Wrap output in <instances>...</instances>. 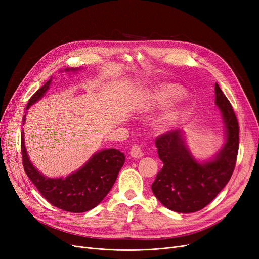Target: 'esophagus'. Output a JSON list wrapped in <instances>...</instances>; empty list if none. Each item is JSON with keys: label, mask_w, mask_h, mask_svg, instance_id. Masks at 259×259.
Wrapping results in <instances>:
<instances>
[{"label": "esophagus", "mask_w": 259, "mask_h": 259, "mask_svg": "<svg viewBox=\"0 0 259 259\" xmlns=\"http://www.w3.org/2000/svg\"><path fill=\"white\" fill-rule=\"evenodd\" d=\"M130 155L134 158H141L144 156V152L142 150L141 146L139 145H133L131 147V150H130Z\"/></svg>", "instance_id": "obj_1"}]
</instances>
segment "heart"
<instances>
[{
    "label": "heart",
    "instance_id": "b5f03b06",
    "mask_svg": "<svg viewBox=\"0 0 259 259\" xmlns=\"http://www.w3.org/2000/svg\"><path fill=\"white\" fill-rule=\"evenodd\" d=\"M184 95L185 90L180 85L172 83L161 84L147 92V94L141 100L138 106V110L143 113L153 112L157 109L173 104L175 101L182 99ZM181 111V106H170L157 118V127L160 129H168L172 127L176 120L179 119Z\"/></svg>",
    "mask_w": 259,
    "mask_h": 259
}]
</instances>
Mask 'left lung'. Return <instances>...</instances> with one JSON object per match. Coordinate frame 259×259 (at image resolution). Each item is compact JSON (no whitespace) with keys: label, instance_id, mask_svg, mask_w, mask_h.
Instances as JSON below:
<instances>
[{"label":"left lung","instance_id":"left-lung-1","mask_svg":"<svg viewBox=\"0 0 259 259\" xmlns=\"http://www.w3.org/2000/svg\"><path fill=\"white\" fill-rule=\"evenodd\" d=\"M215 105L225 124V143L206 160L197 159L187 145L183 130H171L155 141L164 167L151 189L155 197L171 211L193 213L205 208L230 181L235 168L239 129L235 113L220 86L215 84Z\"/></svg>","mask_w":259,"mask_h":259}]
</instances>
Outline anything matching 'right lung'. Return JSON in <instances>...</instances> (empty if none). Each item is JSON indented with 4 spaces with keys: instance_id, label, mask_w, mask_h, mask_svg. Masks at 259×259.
<instances>
[{
    "instance_id": "obj_1",
    "label": "right lung",
    "mask_w": 259,
    "mask_h": 259,
    "mask_svg": "<svg viewBox=\"0 0 259 259\" xmlns=\"http://www.w3.org/2000/svg\"><path fill=\"white\" fill-rule=\"evenodd\" d=\"M78 70L80 68L64 69L65 72ZM51 81L52 77L32 95L26 109H29L44 97ZM25 120L26 114L23 117V125ZM21 148L24 170L40 194L52 206L72 213L86 212L97 207L113 187L125 162V155L119 150L104 149L92 154L83 166L66 178H48L32 165L27 154L24 130L21 134Z\"/></svg>"
}]
</instances>
